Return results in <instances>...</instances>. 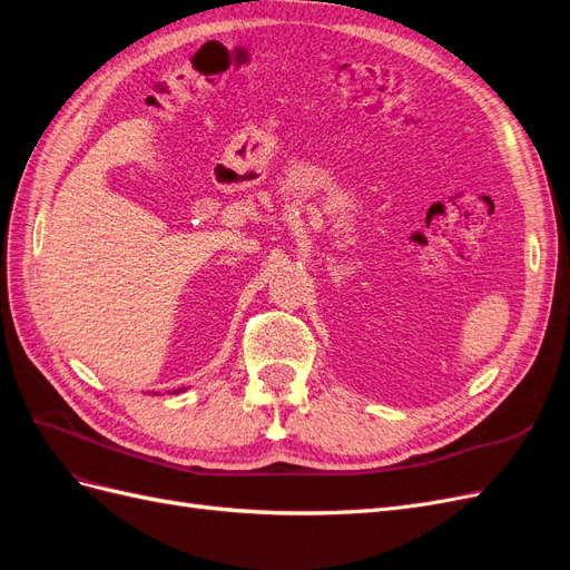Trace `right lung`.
Returning a JSON list of instances; mask_svg holds the SVG:
<instances>
[{"label": "right lung", "mask_w": 570, "mask_h": 570, "mask_svg": "<svg viewBox=\"0 0 570 570\" xmlns=\"http://www.w3.org/2000/svg\"><path fill=\"white\" fill-rule=\"evenodd\" d=\"M178 392H185V387H180V390H174V394H178ZM154 394H159V392H154Z\"/></svg>", "instance_id": "right-lung-1"}]
</instances>
